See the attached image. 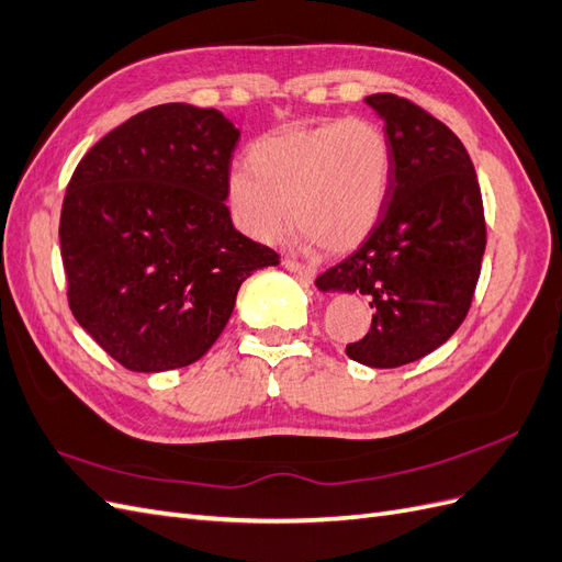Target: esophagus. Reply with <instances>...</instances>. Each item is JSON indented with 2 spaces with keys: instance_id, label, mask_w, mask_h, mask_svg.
I'll return each mask as SVG.
<instances>
[{
  "instance_id": "34e87169",
  "label": "esophagus",
  "mask_w": 562,
  "mask_h": 562,
  "mask_svg": "<svg viewBox=\"0 0 562 562\" xmlns=\"http://www.w3.org/2000/svg\"><path fill=\"white\" fill-rule=\"evenodd\" d=\"M282 266H284L286 270L296 272V276H301L303 280H313V278H315V266H311V263H301V261H294V259H284Z\"/></svg>"
}]
</instances>
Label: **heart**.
Wrapping results in <instances>:
<instances>
[{
	"mask_svg": "<svg viewBox=\"0 0 562 562\" xmlns=\"http://www.w3.org/2000/svg\"><path fill=\"white\" fill-rule=\"evenodd\" d=\"M249 167L228 176L237 226L272 243L294 218L311 243L350 251L374 231L391 188V146L364 117L296 124L249 148Z\"/></svg>",
	"mask_w": 562,
	"mask_h": 562,
	"instance_id": "b5f03b06",
	"label": "heart"
}]
</instances>
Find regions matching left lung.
I'll return each instance as SVG.
<instances>
[{"label": "left lung", "mask_w": 562, "mask_h": 562, "mask_svg": "<svg viewBox=\"0 0 562 562\" xmlns=\"http://www.w3.org/2000/svg\"><path fill=\"white\" fill-rule=\"evenodd\" d=\"M391 146V188L370 237L317 278L374 308L350 360L391 370L442 346L467 317L487 231L471 157L457 134L395 93L367 95Z\"/></svg>", "instance_id": "1"}]
</instances>
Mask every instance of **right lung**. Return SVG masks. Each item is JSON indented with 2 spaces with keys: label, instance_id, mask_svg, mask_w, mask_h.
I'll return each mask as SVG.
<instances>
[{
  "label": "right lung",
  "instance_id": "right-lung-1",
  "mask_svg": "<svg viewBox=\"0 0 562 562\" xmlns=\"http://www.w3.org/2000/svg\"><path fill=\"white\" fill-rule=\"evenodd\" d=\"M239 130L214 108L165 103L105 134L60 212L75 319L132 372H167L214 346L254 270L280 256L226 206Z\"/></svg>",
  "mask_w": 562,
  "mask_h": 562
}]
</instances>
